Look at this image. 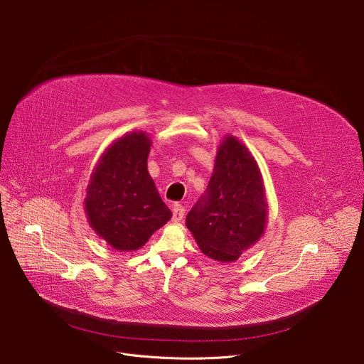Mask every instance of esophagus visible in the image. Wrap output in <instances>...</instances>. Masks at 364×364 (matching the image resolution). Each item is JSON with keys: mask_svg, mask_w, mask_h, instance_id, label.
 I'll list each match as a JSON object with an SVG mask.
<instances>
[{"mask_svg": "<svg viewBox=\"0 0 364 364\" xmlns=\"http://www.w3.org/2000/svg\"><path fill=\"white\" fill-rule=\"evenodd\" d=\"M183 217H184V208L181 205L176 203L174 206H172V221L178 223L183 220Z\"/></svg>", "mask_w": 364, "mask_h": 364, "instance_id": "1", "label": "esophagus"}]
</instances>
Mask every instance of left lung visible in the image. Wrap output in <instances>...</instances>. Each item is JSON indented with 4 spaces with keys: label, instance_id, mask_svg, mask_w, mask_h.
<instances>
[{
    "label": "left lung",
    "instance_id": "8db88e82",
    "mask_svg": "<svg viewBox=\"0 0 364 364\" xmlns=\"http://www.w3.org/2000/svg\"><path fill=\"white\" fill-rule=\"evenodd\" d=\"M267 214L269 203L255 158L236 137L225 136L206 192L187 214V228L202 254L233 262L262 237Z\"/></svg>",
    "mask_w": 364,
    "mask_h": 364
}]
</instances>
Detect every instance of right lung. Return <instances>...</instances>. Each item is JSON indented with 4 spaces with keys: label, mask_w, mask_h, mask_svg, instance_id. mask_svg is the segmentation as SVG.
I'll return each instance as SVG.
<instances>
[{
    "label": "right lung",
    "mask_w": 364,
    "mask_h": 364,
    "mask_svg": "<svg viewBox=\"0 0 364 364\" xmlns=\"http://www.w3.org/2000/svg\"><path fill=\"white\" fill-rule=\"evenodd\" d=\"M150 146L144 131L124 134L105 150L87 186L90 227L121 252L140 250L172 217L147 171Z\"/></svg>",
    "instance_id": "obj_1"
}]
</instances>
